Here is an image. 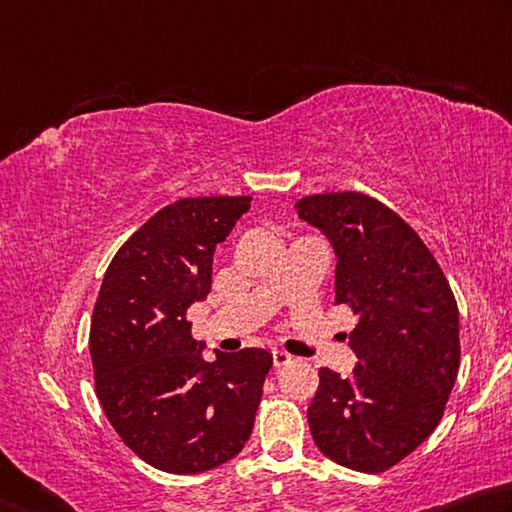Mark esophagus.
I'll list each match as a JSON object with an SVG mask.
<instances>
[{"label": "esophagus", "mask_w": 512, "mask_h": 512, "mask_svg": "<svg viewBox=\"0 0 512 512\" xmlns=\"http://www.w3.org/2000/svg\"><path fill=\"white\" fill-rule=\"evenodd\" d=\"M272 357H274V366H276V369H281V366L292 362V355L285 353V351H272Z\"/></svg>", "instance_id": "1"}]
</instances>
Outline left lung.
<instances>
[{"label": "left lung", "mask_w": 512, "mask_h": 512, "mask_svg": "<svg viewBox=\"0 0 512 512\" xmlns=\"http://www.w3.org/2000/svg\"><path fill=\"white\" fill-rule=\"evenodd\" d=\"M297 211L333 245L335 303L357 315V366L348 378L319 369L310 432L344 468L384 472L441 423L461 362L459 308L432 251L387 204L344 191L303 197Z\"/></svg>", "instance_id": "1"}]
</instances>
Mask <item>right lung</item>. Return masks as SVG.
<instances>
[{
    "mask_svg": "<svg viewBox=\"0 0 512 512\" xmlns=\"http://www.w3.org/2000/svg\"><path fill=\"white\" fill-rule=\"evenodd\" d=\"M251 197H184L116 251L98 292L89 353L110 425L152 468L197 474L233 459L254 429L272 355L202 360L186 310L211 292L213 251Z\"/></svg>",
    "mask_w": 512,
    "mask_h": 512,
    "instance_id": "1",
    "label": "right lung"
}]
</instances>
